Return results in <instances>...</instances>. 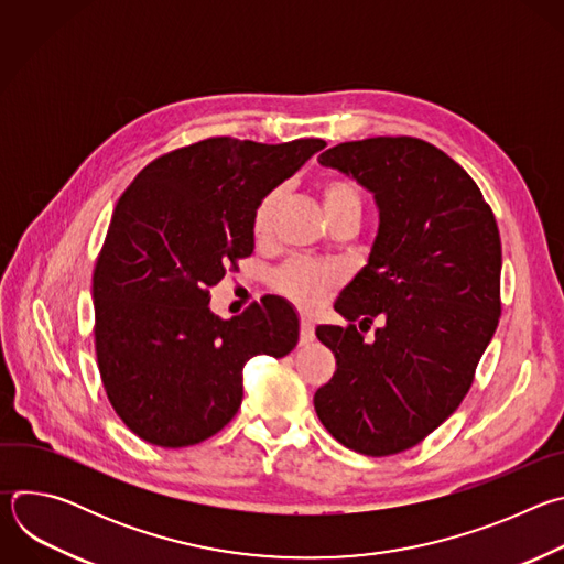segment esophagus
Returning a JSON list of instances; mask_svg holds the SVG:
<instances>
[{"instance_id": "1", "label": "esophagus", "mask_w": 564, "mask_h": 564, "mask_svg": "<svg viewBox=\"0 0 564 564\" xmlns=\"http://www.w3.org/2000/svg\"><path fill=\"white\" fill-rule=\"evenodd\" d=\"M314 339V326L307 314H301V344H310Z\"/></svg>"}]
</instances>
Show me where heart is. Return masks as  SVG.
<instances>
[{
	"label": "heart",
	"mask_w": 564,
	"mask_h": 564,
	"mask_svg": "<svg viewBox=\"0 0 564 564\" xmlns=\"http://www.w3.org/2000/svg\"><path fill=\"white\" fill-rule=\"evenodd\" d=\"M321 198H324V209L328 218L339 214H359L361 196L355 183L341 176H330L321 183ZM283 200V189H270L257 205L252 216V231L257 238H268L272 231V223L276 209ZM337 272L330 265L312 263V261H292L274 274V285L288 299L310 305L318 294H324L330 285H335Z\"/></svg>",
	"instance_id": "heart-1"
}]
</instances>
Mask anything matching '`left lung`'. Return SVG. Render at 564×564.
<instances>
[{
    "label": "left lung",
    "mask_w": 564,
    "mask_h": 564,
    "mask_svg": "<svg viewBox=\"0 0 564 564\" xmlns=\"http://www.w3.org/2000/svg\"><path fill=\"white\" fill-rule=\"evenodd\" d=\"M318 163L375 196L379 227L368 263L335 303L350 326L316 328L337 370L314 392V411L344 446L394 455L455 413L494 339L498 223L475 181L420 138L341 142ZM375 317L382 326L364 340Z\"/></svg>",
    "instance_id": "left-lung-1"
}]
</instances>
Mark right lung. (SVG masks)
Here are the masks:
<instances>
[{"mask_svg":"<svg viewBox=\"0 0 564 564\" xmlns=\"http://www.w3.org/2000/svg\"><path fill=\"white\" fill-rule=\"evenodd\" d=\"M324 147L207 138L155 158L120 196L94 272L96 355L113 411L140 440L205 442L240 409L243 366L296 346L285 299L220 318L209 288L254 252L259 200Z\"/></svg>","mask_w":564,"mask_h":564,"instance_id":"right-lung-1","label":"right lung"}]
</instances>
